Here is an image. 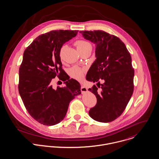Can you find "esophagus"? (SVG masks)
Returning a JSON list of instances; mask_svg holds the SVG:
<instances>
[{
  "label": "esophagus",
  "mask_w": 159,
  "mask_h": 159,
  "mask_svg": "<svg viewBox=\"0 0 159 159\" xmlns=\"http://www.w3.org/2000/svg\"><path fill=\"white\" fill-rule=\"evenodd\" d=\"M87 91H88L87 89L84 85H82V86H81V92H82V93H86Z\"/></svg>",
  "instance_id": "esophagus-1"
}]
</instances>
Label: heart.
I'll use <instances>...</instances> for the list:
<instances>
[{
	"instance_id": "obj_1",
	"label": "heart",
	"mask_w": 159,
	"mask_h": 159,
	"mask_svg": "<svg viewBox=\"0 0 159 159\" xmlns=\"http://www.w3.org/2000/svg\"><path fill=\"white\" fill-rule=\"evenodd\" d=\"M75 45L77 49L79 52H80L82 50H84L89 48H92V45L90 44V43L85 40H84V39H80V40H77L75 42ZM66 48V45H63L61 47V48L60 49L59 55H60V58H61V59L63 57L64 53L65 52ZM84 72H85V70L84 69L80 68L77 66L72 67L69 70L70 75L73 78L77 79V80H81L84 77Z\"/></svg>"
}]
</instances>
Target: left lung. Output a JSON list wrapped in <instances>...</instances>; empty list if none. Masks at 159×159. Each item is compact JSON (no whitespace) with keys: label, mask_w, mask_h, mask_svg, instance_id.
<instances>
[{"label":"left lung","mask_w":159,"mask_h":159,"mask_svg":"<svg viewBox=\"0 0 159 159\" xmlns=\"http://www.w3.org/2000/svg\"><path fill=\"white\" fill-rule=\"evenodd\" d=\"M80 33L96 47V59L86 77L88 81L96 82V86L89 89L97 98L89 115L98 122H112L122 114L133 95L134 72L130 53L124 43L114 35L99 30ZM99 80H103L102 84Z\"/></svg>","instance_id":"left-lung-1"}]
</instances>
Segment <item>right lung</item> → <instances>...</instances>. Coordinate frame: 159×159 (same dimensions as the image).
Segmentation results:
<instances>
[{
	"instance_id": "obj_1",
	"label": "right lung",
	"mask_w": 159,
	"mask_h": 159,
	"mask_svg": "<svg viewBox=\"0 0 159 159\" xmlns=\"http://www.w3.org/2000/svg\"><path fill=\"white\" fill-rule=\"evenodd\" d=\"M77 32L55 30L42 34L24 52L19 69V93L31 116L44 125L61 122L70 102L81 94L78 81L66 77L59 55L61 47ZM57 75H62L65 86L54 89L51 80Z\"/></svg>"
}]
</instances>
